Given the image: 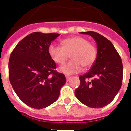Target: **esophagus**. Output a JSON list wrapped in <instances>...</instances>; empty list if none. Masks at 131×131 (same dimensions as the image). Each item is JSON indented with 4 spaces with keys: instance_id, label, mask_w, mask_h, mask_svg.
Wrapping results in <instances>:
<instances>
[{
    "instance_id": "esophagus-1",
    "label": "esophagus",
    "mask_w": 131,
    "mask_h": 131,
    "mask_svg": "<svg viewBox=\"0 0 131 131\" xmlns=\"http://www.w3.org/2000/svg\"><path fill=\"white\" fill-rule=\"evenodd\" d=\"M66 79H67V81H69V80H70V79H71V77H70V76H68V75H66Z\"/></svg>"
}]
</instances>
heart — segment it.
<instances>
[{
    "label": "heart",
    "mask_w": 131,
    "mask_h": 131,
    "mask_svg": "<svg viewBox=\"0 0 131 131\" xmlns=\"http://www.w3.org/2000/svg\"><path fill=\"white\" fill-rule=\"evenodd\" d=\"M61 44L62 47L51 44L48 47V52L53 61L59 64L64 63L71 54V60L60 68L64 73L71 75L78 73L82 67L88 69L95 60L96 49L85 37L74 36L62 40Z\"/></svg>",
    "instance_id": "heart-1"
}]
</instances>
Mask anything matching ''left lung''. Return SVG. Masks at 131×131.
<instances>
[{
    "label": "left lung",
    "mask_w": 131,
    "mask_h": 131,
    "mask_svg": "<svg viewBox=\"0 0 131 131\" xmlns=\"http://www.w3.org/2000/svg\"><path fill=\"white\" fill-rule=\"evenodd\" d=\"M81 33L89 35L95 40L97 56L88 72L79 77L80 85L75 94L85 105L102 108L114 100L122 86V60L114 45L107 38L92 31Z\"/></svg>",
    "instance_id": "left-lung-1"
}]
</instances>
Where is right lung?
I'll list each match as a JSON object with an SVG mask.
<instances>
[{
    "label": "right lung",
    "instance_id": "right-lung-1",
    "mask_svg": "<svg viewBox=\"0 0 131 131\" xmlns=\"http://www.w3.org/2000/svg\"><path fill=\"white\" fill-rule=\"evenodd\" d=\"M57 33L33 32L17 43L10 56L9 78L22 101L34 109H43L56 101L65 75L56 71L55 62L48 52Z\"/></svg>",
    "mask_w": 131,
    "mask_h": 131
}]
</instances>
